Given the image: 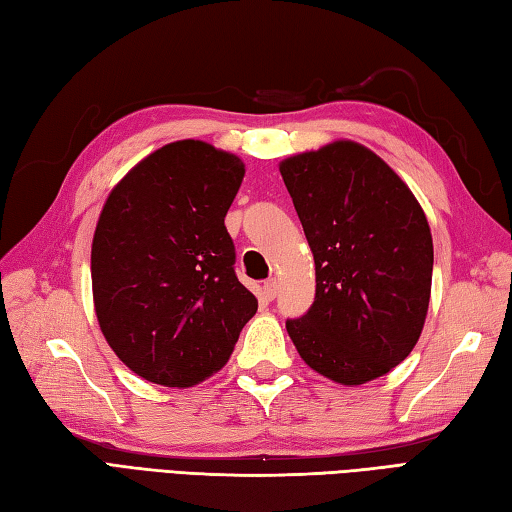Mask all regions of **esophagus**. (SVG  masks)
<instances>
[{"instance_id":"1","label":"esophagus","mask_w":512,"mask_h":512,"mask_svg":"<svg viewBox=\"0 0 512 512\" xmlns=\"http://www.w3.org/2000/svg\"><path fill=\"white\" fill-rule=\"evenodd\" d=\"M276 294H278V280H276V278H269L267 283L263 285V296H265L267 300H274Z\"/></svg>"}]
</instances>
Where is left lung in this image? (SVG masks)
<instances>
[{
  "label": "left lung",
  "instance_id": "obj_1",
  "mask_svg": "<svg viewBox=\"0 0 512 512\" xmlns=\"http://www.w3.org/2000/svg\"><path fill=\"white\" fill-rule=\"evenodd\" d=\"M316 263V298L287 320L300 358L340 384L389 373L420 338L433 241L420 203L380 156L336 141L280 163Z\"/></svg>",
  "mask_w": 512,
  "mask_h": 512
}]
</instances>
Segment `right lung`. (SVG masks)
<instances>
[{"instance_id": "add662e5", "label": "right lung", "mask_w": 512, "mask_h": 512, "mask_svg": "<svg viewBox=\"0 0 512 512\" xmlns=\"http://www.w3.org/2000/svg\"><path fill=\"white\" fill-rule=\"evenodd\" d=\"M243 176L238 156L176 141L130 170L103 205L90 265L97 318L119 360L148 382L205 380L256 314L225 227Z\"/></svg>"}]
</instances>
